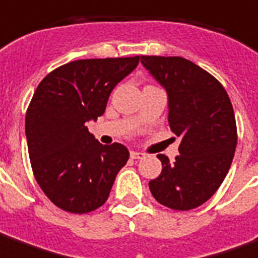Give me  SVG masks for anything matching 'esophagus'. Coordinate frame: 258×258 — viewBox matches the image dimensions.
I'll return each instance as SVG.
<instances>
[{"label": "esophagus", "mask_w": 258, "mask_h": 258, "mask_svg": "<svg viewBox=\"0 0 258 258\" xmlns=\"http://www.w3.org/2000/svg\"><path fill=\"white\" fill-rule=\"evenodd\" d=\"M131 157L135 160H140V159H143L145 157V154L143 153H140V152H131Z\"/></svg>", "instance_id": "1"}]
</instances>
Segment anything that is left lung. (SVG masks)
<instances>
[{
  "label": "left lung",
  "mask_w": 258,
  "mask_h": 258,
  "mask_svg": "<svg viewBox=\"0 0 258 258\" xmlns=\"http://www.w3.org/2000/svg\"><path fill=\"white\" fill-rule=\"evenodd\" d=\"M140 61L166 88L168 123L181 138L174 163L157 154L163 170L149 188L167 208H198L218 191L233 160L237 129L232 102L214 76L186 58L142 56Z\"/></svg>",
  "instance_id": "8db88e82"
}]
</instances>
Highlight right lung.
I'll list each match as a JSON object with an SVG mask.
<instances>
[{"mask_svg": "<svg viewBox=\"0 0 258 258\" xmlns=\"http://www.w3.org/2000/svg\"><path fill=\"white\" fill-rule=\"evenodd\" d=\"M139 60H76L37 85L25 118L29 159L42 191L66 212L88 214L102 207L129 159L123 145H101L85 123L105 112L112 90Z\"/></svg>", "mask_w": 258, "mask_h": 258, "instance_id": "1", "label": "right lung"}]
</instances>
